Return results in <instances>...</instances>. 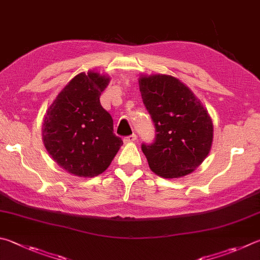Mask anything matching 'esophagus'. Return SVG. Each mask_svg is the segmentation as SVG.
<instances>
[{"mask_svg":"<svg viewBox=\"0 0 260 260\" xmlns=\"http://www.w3.org/2000/svg\"><path fill=\"white\" fill-rule=\"evenodd\" d=\"M136 138H138V136H136V134H131V135H128V136H125V138H124V142H125V143L134 142V141H136Z\"/></svg>","mask_w":260,"mask_h":260,"instance_id":"esophagus-1","label":"esophagus"}]
</instances>
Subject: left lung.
<instances>
[{
	"instance_id": "left-lung-1",
	"label": "left lung",
	"mask_w": 260,
	"mask_h": 260,
	"mask_svg": "<svg viewBox=\"0 0 260 260\" xmlns=\"http://www.w3.org/2000/svg\"><path fill=\"white\" fill-rule=\"evenodd\" d=\"M139 85L154 124L153 142L141 145L151 171L165 178L187 175L210 151L208 112L190 88L169 75L141 77Z\"/></svg>"
}]
</instances>
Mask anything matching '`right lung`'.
Returning a JSON list of instances; mask_svg holds the SVG:
<instances>
[{
    "instance_id": "add662e5",
    "label": "right lung",
    "mask_w": 260,
    "mask_h": 260,
    "mask_svg": "<svg viewBox=\"0 0 260 260\" xmlns=\"http://www.w3.org/2000/svg\"><path fill=\"white\" fill-rule=\"evenodd\" d=\"M109 78L78 74L46 111L43 141L54 161L68 173L94 177L106 171L122 144L111 115L100 103Z\"/></svg>"
}]
</instances>
